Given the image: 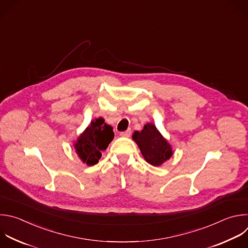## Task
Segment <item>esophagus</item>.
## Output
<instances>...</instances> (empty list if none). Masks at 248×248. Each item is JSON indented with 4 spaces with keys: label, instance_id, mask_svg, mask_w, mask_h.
I'll return each mask as SVG.
<instances>
[{
    "label": "esophagus",
    "instance_id": "obj_1",
    "mask_svg": "<svg viewBox=\"0 0 248 248\" xmlns=\"http://www.w3.org/2000/svg\"><path fill=\"white\" fill-rule=\"evenodd\" d=\"M120 135L123 136V137H129V136L131 135V130H130V129H127V130H125V131H123V132L120 133Z\"/></svg>",
    "mask_w": 248,
    "mask_h": 248
}]
</instances>
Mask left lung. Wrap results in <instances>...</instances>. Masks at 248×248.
Returning <instances> with one entry per match:
<instances>
[{
  "label": "left lung",
  "mask_w": 248,
  "mask_h": 248,
  "mask_svg": "<svg viewBox=\"0 0 248 248\" xmlns=\"http://www.w3.org/2000/svg\"><path fill=\"white\" fill-rule=\"evenodd\" d=\"M132 139L139 147L144 159L154 167L161 166L173 155L171 145L152 123L146 124L141 131H134Z\"/></svg>",
  "instance_id": "left-lung-1"
}]
</instances>
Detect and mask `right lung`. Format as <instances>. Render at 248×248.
<instances>
[{
	"instance_id": "right-lung-1",
	"label": "right lung",
	"mask_w": 248,
	"mask_h": 248,
	"mask_svg": "<svg viewBox=\"0 0 248 248\" xmlns=\"http://www.w3.org/2000/svg\"><path fill=\"white\" fill-rule=\"evenodd\" d=\"M113 127L105 123L103 118L92 121L74 143V148L79 159L88 166H94L100 159L101 152L106 150L114 139Z\"/></svg>"
}]
</instances>
